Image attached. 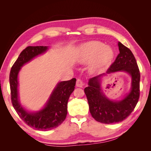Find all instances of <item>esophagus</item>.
Masks as SVG:
<instances>
[{
  "label": "esophagus",
  "mask_w": 151,
  "mask_h": 151,
  "mask_svg": "<svg viewBox=\"0 0 151 151\" xmlns=\"http://www.w3.org/2000/svg\"><path fill=\"white\" fill-rule=\"evenodd\" d=\"M84 84L83 83V81L81 79H78L77 80V82H76V86L77 87H79V88H83Z\"/></svg>",
  "instance_id": "obj_1"
}]
</instances>
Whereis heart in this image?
Masks as SVG:
<instances>
[{
	"instance_id": "b5f03b06",
	"label": "heart",
	"mask_w": 151,
	"mask_h": 151,
	"mask_svg": "<svg viewBox=\"0 0 151 151\" xmlns=\"http://www.w3.org/2000/svg\"><path fill=\"white\" fill-rule=\"evenodd\" d=\"M114 57L113 50L104 43L94 41L82 46L77 56V60L81 64L91 62L90 71L96 72L104 69L111 63Z\"/></svg>"
}]
</instances>
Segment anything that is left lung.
<instances>
[{
    "label": "left lung",
    "mask_w": 151,
    "mask_h": 151,
    "mask_svg": "<svg viewBox=\"0 0 151 151\" xmlns=\"http://www.w3.org/2000/svg\"><path fill=\"white\" fill-rule=\"evenodd\" d=\"M120 53L106 73L94 77L88 81L84 89L91 115L97 122L111 124L120 122L133 111L140 94V75L135 57L131 50L118 42ZM125 71L131 77V88L122 100L114 101L104 94L101 88V79L108 74Z\"/></svg>",
    "instance_id": "8db88e82"
}]
</instances>
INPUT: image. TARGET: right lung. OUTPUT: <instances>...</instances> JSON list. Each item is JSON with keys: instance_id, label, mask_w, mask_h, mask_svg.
Instances as JSON below:
<instances>
[{"instance_id": "obj_1", "label": "right lung", "mask_w": 151, "mask_h": 151, "mask_svg": "<svg viewBox=\"0 0 151 151\" xmlns=\"http://www.w3.org/2000/svg\"><path fill=\"white\" fill-rule=\"evenodd\" d=\"M48 50L47 46L28 47L22 51L12 65L9 83L11 101L18 115L27 125L36 130L47 131L60 125L65 120L67 114V103L74 90L76 79L59 82L50 94L44 107L40 110L31 112L22 107L18 93V75L21 67L40 55Z\"/></svg>"}]
</instances>
